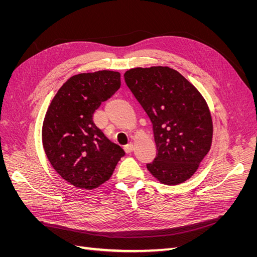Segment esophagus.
<instances>
[{
	"label": "esophagus",
	"mask_w": 257,
	"mask_h": 257,
	"mask_svg": "<svg viewBox=\"0 0 257 257\" xmlns=\"http://www.w3.org/2000/svg\"><path fill=\"white\" fill-rule=\"evenodd\" d=\"M134 150V145L133 144H128V145H126L125 147H124V151H125L126 153H131L132 151Z\"/></svg>",
	"instance_id": "34e87169"
}]
</instances>
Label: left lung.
<instances>
[{
    "label": "left lung",
    "instance_id": "obj_1",
    "mask_svg": "<svg viewBox=\"0 0 257 257\" xmlns=\"http://www.w3.org/2000/svg\"><path fill=\"white\" fill-rule=\"evenodd\" d=\"M124 79L152 123L158 153L148 170L163 184L183 183L211 148L213 124L206 99L168 66L131 68Z\"/></svg>",
    "mask_w": 257,
    "mask_h": 257
}]
</instances>
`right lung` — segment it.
<instances>
[{
	"label": "right lung",
	"instance_id": "add662e5",
	"mask_svg": "<svg viewBox=\"0 0 257 257\" xmlns=\"http://www.w3.org/2000/svg\"><path fill=\"white\" fill-rule=\"evenodd\" d=\"M120 85L118 72L74 75L58 90L45 114V153L53 169L75 188H98L109 180L124 155L122 148L107 139L92 119Z\"/></svg>",
	"mask_w": 257,
	"mask_h": 257
}]
</instances>
